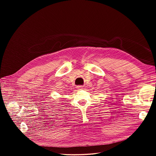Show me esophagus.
Returning <instances> with one entry per match:
<instances>
[{
  "label": "esophagus",
  "instance_id": "obj_1",
  "mask_svg": "<svg viewBox=\"0 0 156 156\" xmlns=\"http://www.w3.org/2000/svg\"><path fill=\"white\" fill-rule=\"evenodd\" d=\"M77 88L79 89V90H81L83 88V86H77Z\"/></svg>",
  "mask_w": 156,
  "mask_h": 156
}]
</instances>
